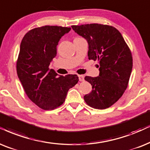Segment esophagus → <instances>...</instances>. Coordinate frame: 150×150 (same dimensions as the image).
<instances>
[{
  "label": "esophagus",
  "mask_w": 150,
  "mask_h": 150,
  "mask_svg": "<svg viewBox=\"0 0 150 150\" xmlns=\"http://www.w3.org/2000/svg\"><path fill=\"white\" fill-rule=\"evenodd\" d=\"M78 77H79V80L80 81H83L84 80V77L82 75H79Z\"/></svg>",
  "instance_id": "obj_1"
}]
</instances>
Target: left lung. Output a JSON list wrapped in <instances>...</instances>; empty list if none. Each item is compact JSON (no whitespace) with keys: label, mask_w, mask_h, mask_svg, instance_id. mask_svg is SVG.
<instances>
[{"label":"left lung","mask_w":150,"mask_h":150,"mask_svg":"<svg viewBox=\"0 0 150 150\" xmlns=\"http://www.w3.org/2000/svg\"><path fill=\"white\" fill-rule=\"evenodd\" d=\"M71 28L88 44V59L99 61V75L85 77L92 86L84 99L88 105L105 109L115 103L126 90L132 73L133 60L131 51L116 28L91 23Z\"/></svg>","instance_id":"1"}]
</instances>
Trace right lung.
Instances as JSON below:
<instances>
[{
  "label": "right lung",
  "instance_id": "right-lung-1",
  "mask_svg": "<svg viewBox=\"0 0 150 150\" xmlns=\"http://www.w3.org/2000/svg\"><path fill=\"white\" fill-rule=\"evenodd\" d=\"M71 30L61 26L37 28L26 33L21 43L17 75L28 98L44 110L62 105L69 89L79 81L77 75L64 77L49 69L60 39Z\"/></svg>",
  "mask_w": 150,
  "mask_h": 150
}]
</instances>
